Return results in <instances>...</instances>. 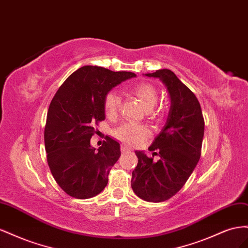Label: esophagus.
<instances>
[{"instance_id":"1","label":"esophagus","mask_w":248,"mask_h":248,"mask_svg":"<svg viewBox=\"0 0 248 248\" xmlns=\"http://www.w3.org/2000/svg\"><path fill=\"white\" fill-rule=\"evenodd\" d=\"M130 151H131L130 147L125 146V145H123V146H122V152H123V153H128V152H130Z\"/></svg>"}]
</instances>
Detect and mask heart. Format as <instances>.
<instances>
[{
  "instance_id": "heart-1",
  "label": "heart",
  "mask_w": 248,
  "mask_h": 248,
  "mask_svg": "<svg viewBox=\"0 0 248 248\" xmlns=\"http://www.w3.org/2000/svg\"><path fill=\"white\" fill-rule=\"evenodd\" d=\"M133 93L140 101L143 108L147 111L150 116H155L154 108L158 102V91L154 85L150 83H140L133 89ZM120 96L115 91H111L105 98V112L109 118H114L118 114L120 108ZM148 135V131L142 125L136 124H123L114 131V136L122 142L129 145H136L140 141L145 139Z\"/></svg>"
}]
</instances>
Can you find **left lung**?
Segmentation results:
<instances>
[{
	"label": "left lung",
	"mask_w": 248,
	"mask_h": 248,
	"mask_svg": "<svg viewBox=\"0 0 248 248\" xmlns=\"http://www.w3.org/2000/svg\"><path fill=\"white\" fill-rule=\"evenodd\" d=\"M144 76L162 81L170 97L166 123L148 150L160 159L154 161L136 151L138 164L132 172L131 186L141 200L161 202L185 185L201 158L204 122L199 100L169 69Z\"/></svg>",
	"instance_id": "left-lung-1"
}]
</instances>
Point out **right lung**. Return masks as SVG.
<instances>
[{
  "label": "right lung",
  "instance_id": "add662e5",
  "mask_svg": "<svg viewBox=\"0 0 248 248\" xmlns=\"http://www.w3.org/2000/svg\"><path fill=\"white\" fill-rule=\"evenodd\" d=\"M135 77L85 65L70 75L53 97L45 129L46 160L55 181L75 199H90L107 186L110 169L120 157V144L108 137L95 151L90 139L97 133L94 125L105 119L106 95Z\"/></svg>",
  "mask_w": 248,
  "mask_h": 248
}]
</instances>
